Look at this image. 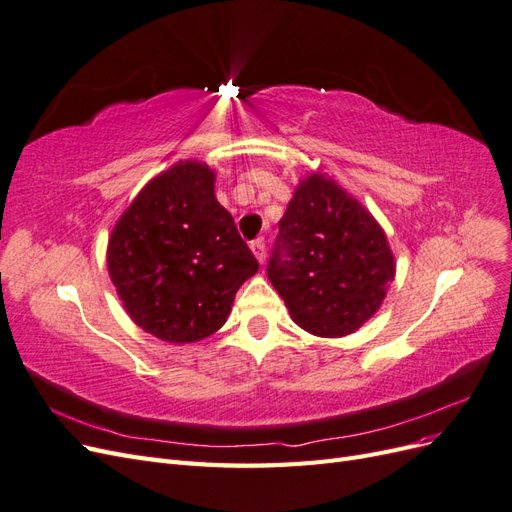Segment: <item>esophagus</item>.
<instances>
[{
	"label": "esophagus",
	"instance_id": "esophagus-1",
	"mask_svg": "<svg viewBox=\"0 0 512 512\" xmlns=\"http://www.w3.org/2000/svg\"><path fill=\"white\" fill-rule=\"evenodd\" d=\"M250 250L254 252L256 260H258L260 265H262V262H265V258H267V247H265V241H262V239L252 241V243H250Z\"/></svg>",
	"mask_w": 512,
	"mask_h": 512
}]
</instances>
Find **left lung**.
<instances>
[{"mask_svg": "<svg viewBox=\"0 0 512 512\" xmlns=\"http://www.w3.org/2000/svg\"><path fill=\"white\" fill-rule=\"evenodd\" d=\"M267 273L303 331L344 337L380 309L395 256L363 203L327 173H312L299 181L280 220Z\"/></svg>", "mask_w": 512, "mask_h": 512, "instance_id": "1", "label": "left lung"}]
</instances>
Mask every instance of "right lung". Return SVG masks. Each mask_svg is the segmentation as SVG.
Wrapping results in <instances>:
<instances>
[{
    "label": "right lung",
    "mask_w": 512,
    "mask_h": 512,
    "mask_svg": "<svg viewBox=\"0 0 512 512\" xmlns=\"http://www.w3.org/2000/svg\"><path fill=\"white\" fill-rule=\"evenodd\" d=\"M106 267L138 327L168 344H194L222 329L258 262L215 198V170L179 160L121 213Z\"/></svg>",
    "instance_id": "add662e5"
}]
</instances>
